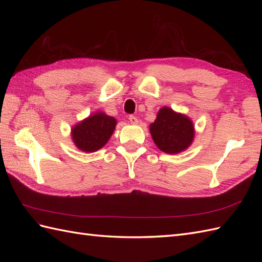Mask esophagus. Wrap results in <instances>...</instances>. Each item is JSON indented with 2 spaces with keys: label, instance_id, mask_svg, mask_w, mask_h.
<instances>
[{
  "label": "esophagus",
  "instance_id": "esophagus-1",
  "mask_svg": "<svg viewBox=\"0 0 262 262\" xmlns=\"http://www.w3.org/2000/svg\"><path fill=\"white\" fill-rule=\"evenodd\" d=\"M128 119H129V121H130V124H133V125H136L137 124V122H138V119L136 118V117L135 116H129V118H128Z\"/></svg>",
  "mask_w": 262,
  "mask_h": 262
}]
</instances>
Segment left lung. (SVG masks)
Segmentation results:
<instances>
[{"mask_svg": "<svg viewBox=\"0 0 262 262\" xmlns=\"http://www.w3.org/2000/svg\"><path fill=\"white\" fill-rule=\"evenodd\" d=\"M149 133L155 145L168 154L186 151L194 137V128L190 118L169 107L159 110L157 119L149 125Z\"/></svg>", "mask_w": 262, "mask_h": 262, "instance_id": "8db88e82", "label": "left lung"}]
</instances>
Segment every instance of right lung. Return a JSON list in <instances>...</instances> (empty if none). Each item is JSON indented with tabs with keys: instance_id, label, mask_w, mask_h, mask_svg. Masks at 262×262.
<instances>
[{
	"instance_id": "1",
	"label": "right lung",
	"mask_w": 262,
	"mask_h": 262,
	"mask_svg": "<svg viewBox=\"0 0 262 262\" xmlns=\"http://www.w3.org/2000/svg\"><path fill=\"white\" fill-rule=\"evenodd\" d=\"M116 125L114 117L98 111L72 128V140L81 151L96 152L107 144Z\"/></svg>"
}]
</instances>
